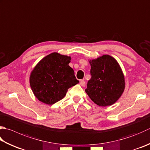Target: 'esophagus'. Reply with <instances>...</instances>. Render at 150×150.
<instances>
[{
  "label": "esophagus",
  "mask_w": 150,
  "mask_h": 150,
  "mask_svg": "<svg viewBox=\"0 0 150 150\" xmlns=\"http://www.w3.org/2000/svg\"><path fill=\"white\" fill-rule=\"evenodd\" d=\"M80 84L81 86H83H83H86V81H85L84 80H80Z\"/></svg>",
  "instance_id": "obj_1"
}]
</instances>
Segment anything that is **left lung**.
<instances>
[{"mask_svg": "<svg viewBox=\"0 0 150 150\" xmlns=\"http://www.w3.org/2000/svg\"><path fill=\"white\" fill-rule=\"evenodd\" d=\"M89 63L91 78L85 91L97 105H112L120 98L125 87V77L119 63L108 55L90 60Z\"/></svg>", "mask_w": 150, "mask_h": 150, "instance_id": "1", "label": "left lung"}]
</instances>
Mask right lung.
<instances>
[{
  "label": "right lung",
  "instance_id": "add662e5",
  "mask_svg": "<svg viewBox=\"0 0 150 150\" xmlns=\"http://www.w3.org/2000/svg\"><path fill=\"white\" fill-rule=\"evenodd\" d=\"M71 57L52 53L39 61L30 73V86L35 97L46 104H53L66 95L70 87L79 83L69 64Z\"/></svg>",
  "mask_w": 150,
  "mask_h": 150
}]
</instances>
